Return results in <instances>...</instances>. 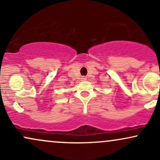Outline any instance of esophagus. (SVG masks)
<instances>
[{
	"label": "esophagus",
	"instance_id": "1",
	"mask_svg": "<svg viewBox=\"0 0 160 160\" xmlns=\"http://www.w3.org/2000/svg\"><path fill=\"white\" fill-rule=\"evenodd\" d=\"M81 79H82V80H86V77H82Z\"/></svg>",
	"mask_w": 160,
	"mask_h": 160
}]
</instances>
